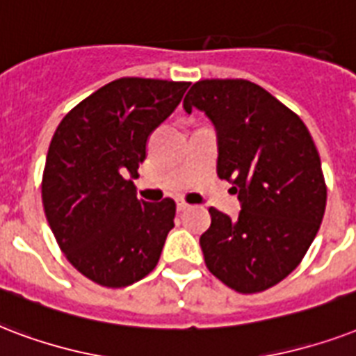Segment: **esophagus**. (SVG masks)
I'll return each mask as SVG.
<instances>
[{
	"label": "esophagus",
	"mask_w": 356,
	"mask_h": 356,
	"mask_svg": "<svg viewBox=\"0 0 356 356\" xmlns=\"http://www.w3.org/2000/svg\"><path fill=\"white\" fill-rule=\"evenodd\" d=\"M176 208H178V211H186V209H189V204H187L186 200H178V202H176Z\"/></svg>",
	"instance_id": "esophagus-1"
}]
</instances>
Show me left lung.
Returning a JSON list of instances; mask_svg holds the SVG:
<instances>
[{"label":"left lung","instance_id":"obj_1","mask_svg":"<svg viewBox=\"0 0 356 356\" xmlns=\"http://www.w3.org/2000/svg\"><path fill=\"white\" fill-rule=\"evenodd\" d=\"M217 131V175L241 202L238 219L209 208L204 261L239 293L264 291L307 254L327 204L321 159L296 113L247 79H204L184 98Z\"/></svg>","mask_w":356,"mask_h":356}]
</instances>
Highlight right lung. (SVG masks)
I'll use <instances>...</instances> for the list:
<instances>
[{
  "mask_svg": "<svg viewBox=\"0 0 356 356\" xmlns=\"http://www.w3.org/2000/svg\"><path fill=\"white\" fill-rule=\"evenodd\" d=\"M189 83L120 78L79 102L49 143L42 204L60 250L81 275L124 288L158 266L175 227L172 198L145 202L134 178L148 135L175 111Z\"/></svg>",
  "mask_w": 356,
  "mask_h": 356,
  "instance_id": "add662e5",
  "label": "right lung"
}]
</instances>
